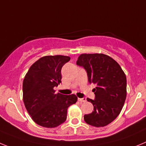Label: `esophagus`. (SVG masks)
Segmentation results:
<instances>
[{"instance_id":"esophagus-1","label":"esophagus","mask_w":146,"mask_h":146,"mask_svg":"<svg viewBox=\"0 0 146 146\" xmlns=\"http://www.w3.org/2000/svg\"><path fill=\"white\" fill-rule=\"evenodd\" d=\"M78 101H79L81 103H84V102H86V98H78Z\"/></svg>"}]
</instances>
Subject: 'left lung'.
Segmentation results:
<instances>
[{"label":"left lung","mask_w":146,"mask_h":146,"mask_svg":"<svg viewBox=\"0 0 146 146\" xmlns=\"http://www.w3.org/2000/svg\"><path fill=\"white\" fill-rule=\"evenodd\" d=\"M84 67L88 82L96 84L95 99L87 98L94 106L84 120L92 126L101 127L116 119L123 107L127 96V79L120 65L111 57L102 53L81 54L76 62Z\"/></svg>","instance_id":"obj_1"}]
</instances>
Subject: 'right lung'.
<instances>
[{
	"mask_svg": "<svg viewBox=\"0 0 146 146\" xmlns=\"http://www.w3.org/2000/svg\"><path fill=\"white\" fill-rule=\"evenodd\" d=\"M70 58L64 55H47L32 65L23 81V101L34 122L47 128L63 123L68 109L76 104L75 94H55L54 86L61 83V69Z\"/></svg>",
	"mask_w": 146,
	"mask_h": 146,
	"instance_id": "1",
	"label": "right lung"
}]
</instances>
